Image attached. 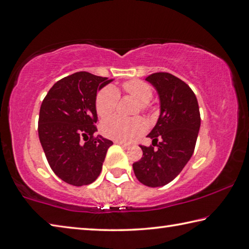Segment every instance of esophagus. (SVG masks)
Listing matches in <instances>:
<instances>
[{
  "instance_id": "34e87169",
  "label": "esophagus",
  "mask_w": 249,
  "mask_h": 249,
  "mask_svg": "<svg viewBox=\"0 0 249 249\" xmlns=\"http://www.w3.org/2000/svg\"><path fill=\"white\" fill-rule=\"evenodd\" d=\"M115 144L122 146V147H123V148H125V149H128V148H130V145H129V144H126V142H123L115 141Z\"/></svg>"
}]
</instances>
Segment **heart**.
Segmentation results:
<instances>
[{
	"label": "heart",
	"mask_w": 249,
	"mask_h": 249,
	"mask_svg": "<svg viewBox=\"0 0 249 249\" xmlns=\"http://www.w3.org/2000/svg\"><path fill=\"white\" fill-rule=\"evenodd\" d=\"M126 93L138 101L142 112L149 111V101L153 98V88L142 80H132L123 84ZM119 102V92L114 87H105L100 90L95 98V111L100 117L112 114ZM146 130L145 122L141 117L125 119L113 115L104 120L101 124V132L104 136L120 142H132Z\"/></svg>",
	"instance_id": "obj_1"
}]
</instances>
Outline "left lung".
<instances>
[{
  "label": "left lung",
  "mask_w": 249,
  "mask_h": 249,
  "mask_svg": "<svg viewBox=\"0 0 249 249\" xmlns=\"http://www.w3.org/2000/svg\"><path fill=\"white\" fill-rule=\"evenodd\" d=\"M146 81L158 92L160 115L148 134L153 145L140 146L142 157L133 163V169L140 182L156 188L171 182L190 160L201 117L196 96L182 80L168 72H156Z\"/></svg>",
  "instance_id": "8db88e82"
}]
</instances>
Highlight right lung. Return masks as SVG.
<instances>
[{
  "label": "right lung",
  "mask_w": 249,
  "mask_h": 249,
  "mask_svg": "<svg viewBox=\"0 0 249 249\" xmlns=\"http://www.w3.org/2000/svg\"><path fill=\"white\" fill-rule=\"evenodd\" d=\"M111 81L80 71L54 83L41 103L38 136L46 158L54 175L75 187L96 180L113 145L101 135L94 136L96 93Z\"/></svg>",
  "instance_id": "1"
}]
</instances>
